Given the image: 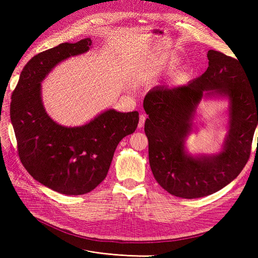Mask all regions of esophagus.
Listing matches in <instances>:
<instances>
[{
    "label": "esophagus",
    "instance_id": "34e87169",
    "mask_svg": "<svg viewBox=\"0 0 258 258\" xmlns=\"http://www.w3.org/2000/svg\"><path fill=\"white\" fill-rule=\"evenodd\" d=\"M145 120H146V116L145 115H140V120H139V124H138V127L139 128H142L143 126H144V122H145Z\"/></svg>",
    "mask_w": 258,
    "mask_h": 258
}]
</instances>
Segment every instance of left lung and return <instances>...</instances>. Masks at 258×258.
I'll list each match as a JSON object with an SVG mask.
<instances>
[{"label":"left lung","instance_id":"8db88e82","mask_svg":"<svg viewBox=\"0 0 258 258\" xmlns=\"http://www.w3.org/2000/svg\"><path fill=\"white\" fill-rule=\"evenodd\" d=\"M208 59L207 71L198 79L156 86L143 102L152 172L163 189L179 198L209 196L232 182L248 160L258 123V87H251L239 59L216 50H209ZM204 97L228 100L229 131L218 153L191 155L185 139L196 128L193 119Z\"/></svg>","mask_w":258,"mask_h":258}]
</instances>
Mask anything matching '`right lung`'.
<instances>
[{"label":"right lung","instance_id":"right-lung-1","mask_svg":"<svg viewBox=\"0 0 258 258\" xmlns=\"http://www.w3.org/2000/svg\"><path fill=\"white\" fill-rule=\"evenodd\" d=\"M91 38L62 43L31 59L12 95L11 120L23 167L37 182L70 196L95 189L105 178L121 139L134 134L139 113L102 112L79 127L53 121L42 101V82L70 57L87 52Z\"/></svg>","mask_w":258,"mask_h":258}]
</instances>
